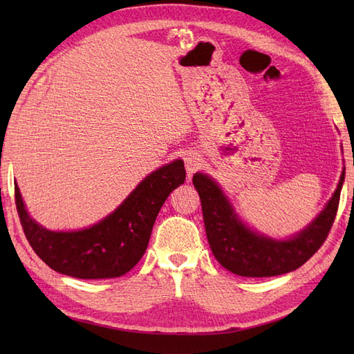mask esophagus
<instances>
[{"instance_id": "1", "label": "esophagus", "mask_w": 354, "mask_h": 354, "mask_svg": "<svg viewBox=\"0 0 354 354\" xmlns=\"http://www.w3.org/2000/svg\"><path fill=\"white\" fill-rule=\"evenodd\" d=\"M185 164H186V171H187V176L190 177L192 174L195 173V171H198L202 165V158L198 152H194L190 151L186 153L185 156Z\"/></svg>"}]
</instances>
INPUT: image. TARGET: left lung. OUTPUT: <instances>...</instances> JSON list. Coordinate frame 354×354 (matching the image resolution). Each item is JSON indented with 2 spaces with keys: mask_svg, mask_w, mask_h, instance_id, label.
<instances>
[{
  "mask_svg": "<svg viewBox=\"0 0 354 354\" xmlns=\"http://www.w3.org/2000/svg\"><path fill=\"white\" fill-rule=\"evenodd\" d=\"M344 171L334 195L316 218L297 234L274 239L251 229L241 220L217 181L203 173L194 176L209 248L229 272L245 277H270L301 267L322 243L335 220Z\"/></svg>",
  "mask_w": 354,
  "mask_h": 354,
  "instance_id": "1",
  "label": "left lung"
}]
</instances>
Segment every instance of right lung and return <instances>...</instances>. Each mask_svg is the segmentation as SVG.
Returning <instances> with one entry per match:
<instances>
[{
  "instance_id": "1",
  "label": "right lung",
  "mask_w": 354,
  "mask_h": 354,
  "mask_svg": "<svg viewBox=\"0 0 354 354\" xmlns=\"http://www.w3.org/2000/svg\"><path fill=\"white\" fill-rule=\"evenodd\" d=\"M185 180V162L176 159L145 177L109 216L81 230L42 227L28 214L17 183L16 208L32 250L53 270L78 279H109L140 261L160 207Z\"/></svg>"
}]
</instances>
